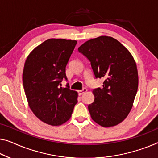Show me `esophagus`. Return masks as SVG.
Wrapping results in <instances>:
<instances>
[{"label": "esophagus", "instance_id": "esophagus-1", "mask_svg": "<svg viewBox=\"0 0 158 158\" xmlns=\"http://www.w3.org/2000/svg\"><path fill=\"white\" fill-rule=\"evenodd\" d=\"M86 91H87V89H85V88H84L83 89H82V90H79V91H78L79 95H82V94H84V93H86Z\"/></svg>", "mask_w": 158, "mask_h": 158}]
</instances>
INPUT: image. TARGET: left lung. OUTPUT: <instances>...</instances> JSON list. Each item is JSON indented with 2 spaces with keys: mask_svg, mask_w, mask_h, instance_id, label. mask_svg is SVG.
Masks as SVG:
<instances>
[{
  "mask_svg": "<svg viewBox=\"0 0 158 158\" xmlns=\"http://www.w3.org/2000/svg\"><path fill=\"white\" fill-rule=\"evenodd\" d=\"M88 59L96 79H104L94 89V101L88 106L91 117L103 127L116 126L133 106L138 86L135 60L128 49L111 37L89 40L78 48Z\"/></svg>",
  "mask_w": 158,
  "mask_h": 158,
  "instance_id": "8db88e82",
  "label": "left lung"
}]
</instances>
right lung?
Masks as SVG:
<instances>
[{
  "label": "right lung",
  "mask_w": 158,
  "mask_h": 158,
  "mask_svg": "<svg viewBox=\"0 0 158 158\" xmlns=\"http://www.w3.org/2000/svg\"><path fill=\"white\" fill-rule=\"evenodd\" d=\"M76 40L49 39L35 48L25 61L23 83L29 106L40 120L60 126L70 118L77 93L70 90L65 70Z\"/></svg>",
  "instance_id": "obj_1"
}]
</instances>
